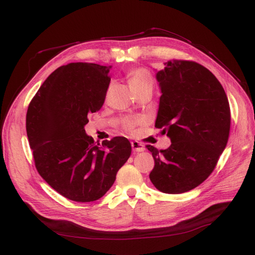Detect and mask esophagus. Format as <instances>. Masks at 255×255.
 <instances>
[{"mask_svg":"<svg viewBox=\"0 0 255 255\" xmlns=\"http://www.w3.org/2000/svg\"><path fill=\"white\" fill-rule=\"evenodd\" d=\"M131 145H132V149L134 150V152H143V150L145 149V147H144V145L142 144V143H139V142H137V141H133L132 143H131Z\"/></svg>","mask_w":255,"mask_h":255,"instance_id":"obj_1","label":"esophagus"}]
</instances>
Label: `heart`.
Returning <instances> with one entry per match:
<instances>
[{"label": "heart", "instance_id": "1", "mask_svg": "<svg viewBox=\"0 0 255 255\" xmlns=\"http://www.w3.org/2000/svg\"><path fill=\"white\" fill-rule=\"evenodd\" d=\"M127 78L128 86L134 93H137L138 91L144 89V88L153 85L154 82L150 72L147 69L142 68V67L129 70ZM139 123H141V120H138V119H128V120H126L123 123L124 131L132 133Z\"/></svg>", "mask_w": 255, "mask_h": 255}]
</instances>
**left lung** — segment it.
Instances as JSON below:
<instances>
[{
  "label": "left lung",
  "mask_w": 255,
  "mask_h": 255,
  "mask_svg": "<svg viewBox=\"0 0 255 255\" xmlns=\"http://www.w3.org/2000/svg\"><path fill=\"white\" fill-rule=\"evenodd\" d=\"M155 128L167 134L166 149L146 145L154 158L149 179L165 194L196 188L216 168L230 133V106L215 75L193 60L164 62Z\"/></svg>",
  "instance_id": "obj_1"
}]
</instances>
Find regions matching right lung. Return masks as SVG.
Instances as JSON below:
<instances>
[{
	"instance_id": "add662e5",
	"label": "right lung",
	"mask_w": 255,
	"mask_h": 255,
	"mask_svg": "<svg viewBox=\"0 0 255 255\" xmlns=\"http://www.w3.org/2000/svg\"><path fill=\"white\" fill-rule=\"evenodd\" d=\"M109 67L70 62L48 76L29 102L26 132L38 174L57 193L77 202L100 199L131 155L127 137L96 144L85 126L105 103Z\"/></svg>"
}]
</instances>
